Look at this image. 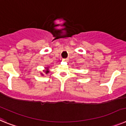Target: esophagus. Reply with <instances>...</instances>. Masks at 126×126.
<instances>
[{
    "instance_id": "esophagus-1",
    "label": "esophagus",
    "mask_w": 126,
    "mask_h": 126,
    "mask_svg": "<svg viewBox=\"0 0 126 126\" xmlns=\"http://www.w3.org/2000/svg\"><path fill=\"white\" fill-rule=\"evenodd\" d=\"M63 61H65V62H67V61H68V59H63Z\"/></svg>"
}]
</instances>
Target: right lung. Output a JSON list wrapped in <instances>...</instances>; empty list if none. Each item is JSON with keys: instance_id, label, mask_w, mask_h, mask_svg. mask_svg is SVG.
Instances as JSON below:
<instances>
[{"instance_id": "right-lung-1", "label": "right lung", "mask_w": 126, "mask_h": 126, "mask_svg": "<svg viewBox=\"0 0 126 126\" xmlns=\"http://www.w3.org/2000/svg\"><path fill=\"white\" fill-rule=\"evenodd\" d=\"M49 68H50V66H46L45 68V70H43L45 74H48V73H49ZM40 74L42 75V76H44V74H43V73H40Z\"/></svg>"}]
</instances>
